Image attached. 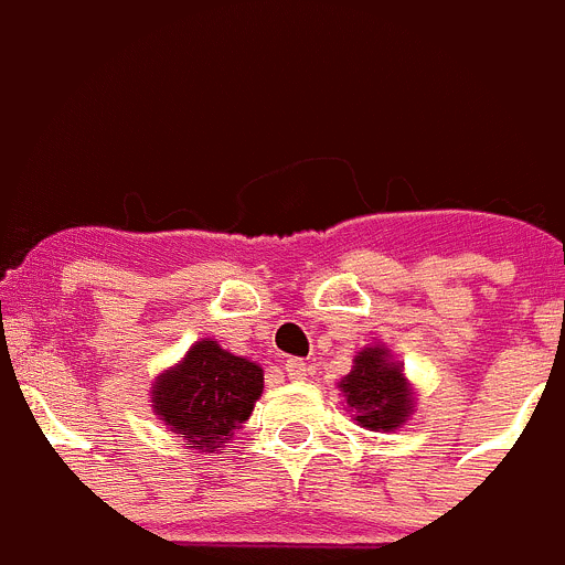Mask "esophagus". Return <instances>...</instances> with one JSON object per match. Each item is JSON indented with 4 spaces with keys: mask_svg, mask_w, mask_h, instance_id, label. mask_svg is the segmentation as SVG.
<instances>
[{
    "mask_svg": "<svg viewBox=\"0 0 565 565\" xmlns=\"http://www.w3.org/2000/svg\"><path fill=\"white\" fill-rule=\"evenodd\" d=\"M282 367H286L288 379H306V373H308V364L302 362V359H288Z\"/></svg>",
    "mask_w": 565,
    "mask_h": 565,
    "instance_id": "obj_1",
    "label": "esophagus"
}]
</instances>
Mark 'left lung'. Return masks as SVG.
<instances>
[{
    "instance_id": "8db88e82",
    "label": "left lung",
    "mask_w": 565,
    "mask_h": 565,
    "mask_svg": "<svg viewBox=\"0 0 565 565\" xmlns=\"http://www.w3.org/2000/svg\"><path fill=\"white\" fill-rule=\"evenodd\" d=\"M348 407L362 427L396 430L411 413V391L396 362H387L384 348H367L356 356L353 371L339 382Z\"/></svg>"
}]
</instances>
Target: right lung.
Listing matches in <instances>:
<instances>
[{"instance_id":"1","label":"right lung","mask_w":565,"mask_h":565,"mask_svg":"<svg viewBox=\"0 0 565 565\" xmlns=\"http://www.w3.org/2000/svg\"><path fill=\"white\" fill-rule=\"evenodd\" d=\"M259 393V364L203 339L174 371L154 382L152 407L169 430L198 444V450H214L232 441L234 430L252 416Z\"/></svg>"}]
</instances>
